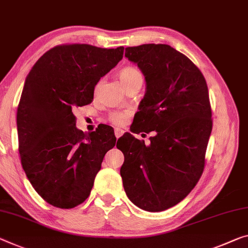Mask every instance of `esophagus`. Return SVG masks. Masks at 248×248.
<instances>
[{
    "label": "esophagus",
    "mask_w": 248,
    "mask_h": 248,
    "mask_svg": "<svg viewBox=\"0 0 248 248\" xmlns=\"http://www.w3.org/2000/svg\"><path fill=\"white\" fill-rule=\"evenodd\" d=\"M124 133V131L123 130V129H119V128H116V129H115V136H116L117 139L120 138V137L123 136Z\"/></svg>",
    "instance_id": "34e87169"
}]
</instances>
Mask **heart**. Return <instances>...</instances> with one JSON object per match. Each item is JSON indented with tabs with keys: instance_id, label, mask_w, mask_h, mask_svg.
I'll list each match as a JSON object with an SVG mask.
<instances>
[{
	"instance_id": "heart-1",
	"label": "heart",
	"mask_w": 248,
	"mask_h": 248,
	"mask_svg": "<svg viewBox=\"0 0 248 248\" xmlns=\"http://www.w3.org/2000/svg\"><path fill=\"white\" fill-rule=\"evenodd\" d=\"M119 79L124 88L135 84V82H142V74L135 66H125L119 72ZM131 116L130 110H118L109 115V121L115 125H124Z\"/></svg>"
}]
</instances>
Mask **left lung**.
<instances>
[{
  "label": "left lung",
  "mask_w": 248,
  "mask_h": 248,
  "mask_svg": "<svg viewBox=\"0 0 248 248\" xmlns=\"http://www.w3.org/2000/svg\"><path fill=\"white\" fill-rule=\"evenodd\" d=\"M124 56L138 65L147 81L132 132L142 128L155 136L149 145L130 133L120 139V174L133 204L161 212L182 201L203 173L213 124L209 89L198 66L169 45L127 47Z\"/></svg>",
  "instance_id": "obj_1"
}]
</instances>
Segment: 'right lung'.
Instances as JSON below:
<instances>
[{
  "mask_svg": "<svg viewBox=\"0 0 248 248\" xmlns=\"http://www.w3.org/2000/svg\"><path fill=\"white\" fill-rule=\"evenodd\" d=\"M124 57V47L62 44L27 75L17 107L18 151L35 191L50 205L73 209L88 198L104 156L116 144L109 125L76 128L73 109L90 104L97 82Z\"/></svg>",
  "mask_w": 248,
  "mask_h": 248,
  "instance_id": "add662e5",
  "label": "right lung"
}]
</instances>
